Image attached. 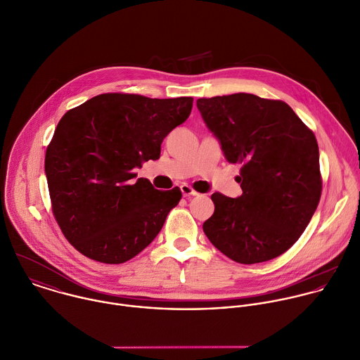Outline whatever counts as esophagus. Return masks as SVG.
Instances as JSON below:
<instances>
[{"label": "esophagus", "instance_id": "1", "mask_svg": "<svg viewBox=\"0 0 360 360\" xmlns=\"http://www.w3.org/2000/svg\"><path fill=\"white\" fill-rule=\"evenodd\" d=\"M181 192H182L184 196H198V195H199L196 191H193V189H192L189 185H186V184L181 185Z\"/></svg>", "mask_w": 360, "mask_h": 360}]
</instances>
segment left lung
<instances>
[{
  "label": "left lung",
  "mask_w": 360,
  "mask_h": 360,
  "mask_svg": "<svg viewBox=\"0 0 360 360\" xmlns=\"http://www.w3.org/2000/svg\"><path fill=\"white\" fill-rule=\"evenodd\" d=\"M203 122L224 158L240 164L243 195L213 193L203 223L210 243L238 264H259L288 251L310 223L321 196L314 133L293 109L254 94L200 98Z\"/></svg>",
  "instance_id": "obj_1"
}]
</instances>
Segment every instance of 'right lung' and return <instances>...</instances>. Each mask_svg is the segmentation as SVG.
<instances>
[{
	"label": "right lung",
	"mask_w": 360,
	"mask_h": 360,
	"mask_svg": "<svg viewBox=\"0 0 360 360\" xmlns=\"http://www.w3.org/2000/svg\"><path fill=\"white\" fill-rule=\"evenodd\" d=\"M193 98L102 94L68 110L44 158L54 217L70 244L103 264H123L157 237L182 193L134 174L158 160L167 134L191 115Z\"/></svg>",
	"instance_id": "1"
}]
</instances>
